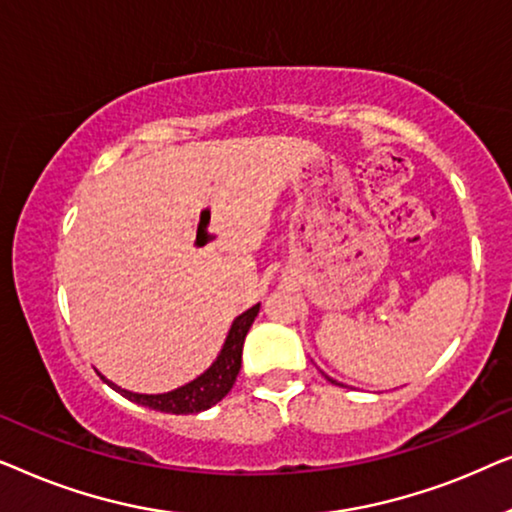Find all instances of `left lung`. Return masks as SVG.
Instances as JSON below:
<instances>
[{"instance_id": "1", "label": "left lung", "mask_w": 512, "mask_h": 512, "mask_svg": "<svg viewBox=\"0 0 512 512\" xmlns=\"http://www.w3.org/2000/svg\"><path fill=\"white\" fill-rule=\"evenodd\" d=\"M326 377H328V375H326ZM328 380H331V377H328ZM331 382H333V384H338V382H335V380H331Z\"/></svg>"}]
</instances>
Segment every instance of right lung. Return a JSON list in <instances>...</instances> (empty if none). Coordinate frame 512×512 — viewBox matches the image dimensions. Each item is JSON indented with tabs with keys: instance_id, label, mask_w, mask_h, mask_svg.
<instances>
[{
	"instance_id": "right-lung-1",
	"label": "right lung",
	"mask_w": 512,
	"mask_h": 512,
	"mask_svg": "<svg viewBox=\"0 0 512 512\" xmlns=\"http://www.w3.org/2000/svg\"><path fill=\"white\" fill-rule=\"evenodd\" d=\"M261 310V303L249 307L247 312H242L240 317L233 321L230 326L228 338L223 342L221 354L216 356V361L209 366L200 377H195L193 382L184 384V387L167 391V394H132L128 389L116 387L114 382H109L107 377L100 375L104 382L109 384L111 389L118 391V394L128 398V401H135L144 408L158 410V412H172V415H191V412H202L212 408L221 401L223 396L233 389L237 380V373H240L242 366V345L244 338H247L251 324H254L256 314Z\"/></svg>"
}]
</instances>
